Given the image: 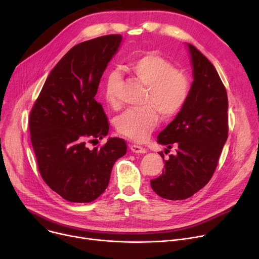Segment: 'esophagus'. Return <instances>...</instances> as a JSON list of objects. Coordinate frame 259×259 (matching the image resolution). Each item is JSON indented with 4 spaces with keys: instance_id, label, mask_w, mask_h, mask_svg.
<instances>
[{
    "instance_id": "1",
    "label": "esophagus",
    "mask_w": 259,
    "mask_h": 259,
    "mask_svg": "<svg viewBox=\"0 0 259 259\" xmlns=\"http://www.w3.org/2000/svg\"><path fill=\"white\" fill-rule=\"evenodd\" d=\"M130 149H131V151H133L135 153H146V151H147L144 147L135 145V144L130 145Z\"/></svg>"
}]
</instances>
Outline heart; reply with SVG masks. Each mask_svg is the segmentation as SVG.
Returning a JSON list of instances; mask_svg holds the SVG:
<instances>
[{
    "label": "heart",
    "mask_w": 259,
    "mask_h": 259,
    "mask_svg": "<svg viewBox=\"0 0 259 259\" xmlns=\"http://www.w3.org/2000/svg\"><path fill=\"white\" fill-rule=\"evenodd\" d=\"M127 69L147 87L142 101L143 107L131 109L120 114L115 121L118 133L135 141H146L158 122V113L164 118L178 114L186 105L191 93V79L183 70L175 69L173 64L154 52H147L130 60ZM120 75L112 70L106 76L104 98L108 105L119 107L117 89Z\"/></svg>",
    "instance_id": "obj_1"
}]
</instances>
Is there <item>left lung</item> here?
Wrapping results in <instances>:
<instances>
[{
    "label": "left lung",
    "mask_w": 259,
    "mask_h": 259,
    "mask_svg": "<svg viewBox=\"0 0 259 259\" xmlns=\"http://www.w3.org/2000/svg\"><path fill=\"white\" fill-rule=\"evenodd\" d=\"M194 80L190 97L176 117L162 130L157 142L178 147L162 173L151 180L153 191L170 200L186 199L205 187L219 164L228 139V95L212 63L188 44ZM168 150V149H167Z\"/></svg>",
    "instance_id": "1"
}]
</instances>
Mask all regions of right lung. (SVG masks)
<instances>
[{
    "label": "right lung",
    "instance_id": "add662e5",
    "mask_svg": "<svg viewBox=\"0 0 259 259\" xmlns=\"http://www.w3.org/2000/svg\"><path fill=\"white\" fill-rule=\"evenodd\" d=\"M120 34L95 37L72 47L51 70L29 115L37 168L54 192L71 202H90L104 193L127 144L111 138L93 150L87 143L108 134L109 121L95 101Z\"/></svg>",
    "mask_w": 259,
    "mask_h": 259
}]
</instances>
